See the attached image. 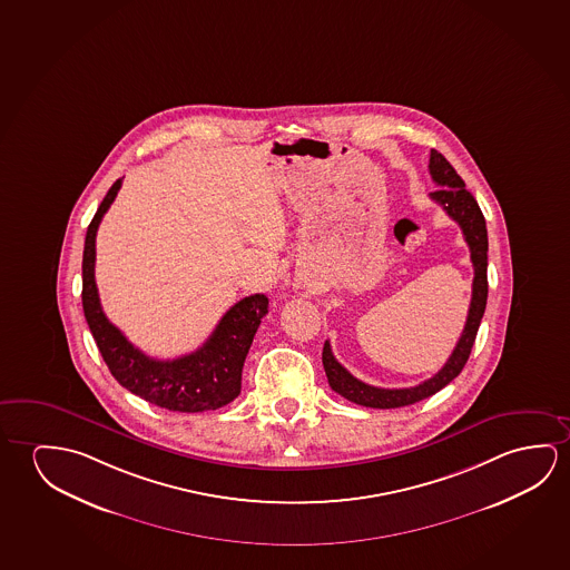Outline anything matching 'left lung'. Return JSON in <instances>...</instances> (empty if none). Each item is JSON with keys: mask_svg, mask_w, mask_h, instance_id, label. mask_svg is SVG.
<instances>
[{"mask_svg": "<svg viewBox=\"0 0 570 570\" xmlns=\"http://www.w3.org/2000/svg\"><path fill=\"white\" fill-rule=\"evenodd\" d=\"M429 169L434 184L440 187L439 191L430 193V199L442 205L448 217H452L460 225L465 243L470 246V258L473 264L472 302L468 309L464 332L455 343L454 351L450 360L444 363V367L440 368L434 377L411 389H379V386L363 383L360 379L353 377L350 371L333 357L332 345L325 342L322 361H324L330 386L335 393L342 394L351 403L361 404V406L399 409L439 393L440 389H444L450 381H454L462 373L482 324L485 302H488V228H485L482 209L473 199L472 193L465 189L464 179L455 174L454 167L450 166V161L436 149H430Z\"/></svg>", "mask_w": 570, "mask_h": 570, "instance_id": "obj_1", "label": "left lung"}]
</instances>
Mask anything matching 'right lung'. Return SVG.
<instances>
[{
	"label": "right lung",
	"instance_id": "obj_1",
	"mask_svg": "<svg viewBox=\"0 0 570 570\" xmlns=\"http://www.w3.org/2000/svg\"><path fill=\"white\" fill-rule=\"evenodd\" d=\"M120 187L122 179H116L100 203L95 219L90 220L85 238L82 309L90 333L110 373L130 393L167 411H217L240 394L246 353L253 345L261 320L268 314V298L264 294H254L237 302L220 317L209 340L184 357L159 361L134 347L105 316L95 282L98 225Z\"/></svg>",
	"mask_w": 570,
	"mask_h": 570
}]
</instances>
